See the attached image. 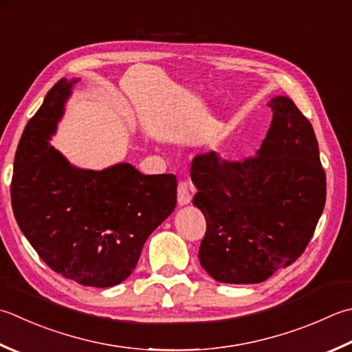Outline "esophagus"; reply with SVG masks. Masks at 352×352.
Returning <instances> with one entry per match:
<instances>
[{
    "mask_svg": "<svg viewBox=\"0 0 352 352\" xmlns=\"http://www.w3.org/2000/svg\"><path fill=\"white\" fill-rule=\"evenodd\" d=\"M192 199V186L188 182H180L178 183V206H186L189 204Z\"/></svg>",
    "mask_w": 352,
    "mask_h": 352,
    "instance_id": "34e87169",
    "label": "esophagus"
}]
</instances>
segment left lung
Instances as JSON below:
<instances>
[{"instance_id": "1", "label": "left lung", "mask_w": 352, "mask_h": 352, "mask_svg": "<svg viewBox=\"0 0 352 352\" xmlns=\"http://www.w3.org/2000/svg\"><path fill=\"white\" fill-rule=\"evenodd\" d=\"M268 107L273 120L256 155L194 158V206L204 213L201 267L226 284H259L292 265L313 238L325 208L327 175L314 129L292 99Z\"/></svg>"}]
</instances>
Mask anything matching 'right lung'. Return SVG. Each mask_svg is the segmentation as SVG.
Here are the masks:
<instances>
[{
	"instance_id": "add662e5",
	"label": "right lung",
	"mask_w": 352,
	"mask_h": 352,
	"mask_svg": "<svg viewBox=\"0 0 352 352\" xmlns=\"http://www.w3.org/2000/svg\"><path fill=\"white\" fill-rule=\"evenodd\" d=\"M74 82L60 79L25 125L13 162L12 209L53 272L80 285L113 287L133 273L148 236L174 212L177 178L143 175L129 163L78 169L50 146Z\"/></svg>"
}]
</instances>
